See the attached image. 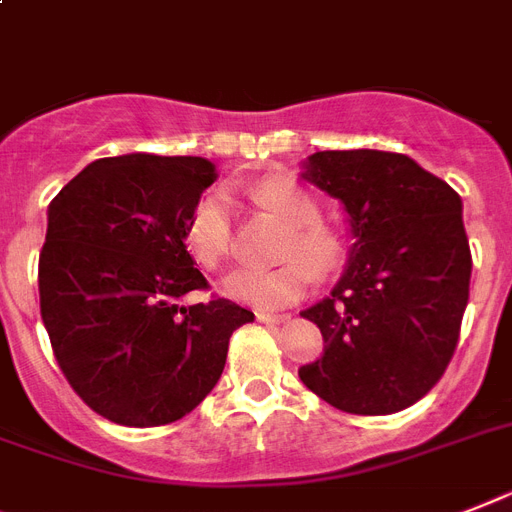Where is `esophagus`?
I'll list each match as a JSON object with an SVG mask.
<instances>
[{"mask_svg": "<svg viewBox=\"0 0 512 512\" xmlns=\"http://www.w3.org/2000/svg\"><path fill=\"white\" fill-rule=\"evenodd\" d=\"M256 319H259L261 324H280V322H287L285 314H266V311H259L256 314Z\"/></svg>", "mask_w": 512, "mask_h": 512, "instance_id": "34e87169", "label": "esophagus"}]
</instances>
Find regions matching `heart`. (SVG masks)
I'll return each mask as SVG.
<instances>
[{
  "label": "heart",
  "mask_w": 512,
  "mask_h": 512,
  "mask_svg": "<svg viewBox=\"0 0 512 512\" xmlns=\"http://www.w3.org/2000/svg\"><path fill=\"white\" fill-rule=\"evenodd\" d=\"M251 201L285 225L272 269H238L225 280V293L259 311L298 303L314 280H332L348 264L350 248L340 227L319 219L316 198L287 177H266L251 188ZM185 246L206 269H219L232 251L230 201L222 190L198 198L185 222Z\"/></svg>",
  "instance_id": "1"
}]
</instances>
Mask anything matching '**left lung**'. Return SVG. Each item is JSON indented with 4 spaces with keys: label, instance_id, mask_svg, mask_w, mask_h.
<instances>
[{
    "label": "left lung",
    "instance_id": "8db88e82",
    "mask_svg": "<svg viewBox=\"0 0 512 512\" xmlns=\"http://www.w3.org/2000/svg\"><path fill=\"white\" fill-rule=\"evenodd\" d=\"M303 177L345 204L356 246L332 295L301 314L324 356L298 377L345 413L403 411L458 348L471 282L460 196L392 151H316Z\"/></svg>",
    "mask_w": 512,
    "mask_h": 512
}]
</instances>
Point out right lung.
Listing matches in <instances>:
<instances>
[{"mask_svg": "<svg viewBox=\"0 0 512 512\" xmlns=\"http://www.w3.org/2000/svg\"><path fill=\"white\" fill-rule=\"evenodd\" d=\"M201 156H109L49 204L38 256L41 319L54 358L83 403L122 426H164L222 377L232 332L253 322L209 295L185 248V222L209 185Z\"/></svg>", "mask_w": 512, "mask_h": 512, "instance_id": "right-lung-1", "label": "right lung"}]
</instances>
